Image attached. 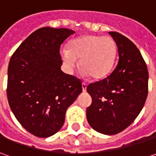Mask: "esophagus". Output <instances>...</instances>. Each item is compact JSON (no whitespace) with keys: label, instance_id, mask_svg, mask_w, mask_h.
Returning <instances> with one entry per match:
<instances>
[{"label":"esophagus","instance_id":"34e87169","mask_svg":"<svg viewBox=\"0 0 156 156\" xmlns=\"http://www.w3.org/2000/svg\"><path fill=\"white\" fill-rule=\"evenodd\" d=\"M81 87H82V90H83V92H86V90H87V84H86L85 82H82Z\"/></svg>","mask_w":156,"mask_h":156}]
</instances>
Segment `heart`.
<instances>
[{
  "instance_id": "b5f03b06",
  "label": "heart",
  "mask_w": 156,
  "mask_h": 156,
  "mask_svg": "<svg viewBox=\"0 0 156 156\" xmlns=\"http://www.w3.org/2000/svg\"><path fill=\"white\" fill-rule=\"evenodd\" d=\"M65 67L72 72L77 67V59L85 75L99 80L111 71L115 61L117 46L111 37L85 34L70 41L68 48L60 50Z\"/></svg>"
}]
</instances>
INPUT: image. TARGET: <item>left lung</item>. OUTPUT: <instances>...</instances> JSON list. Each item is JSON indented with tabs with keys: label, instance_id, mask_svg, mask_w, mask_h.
I'll return each instance as SVG.
<instances>
[{
	"label": "left lung",
	"instance_id": "8db88e82",
	"mask_svg": "<svg viewBox=\"0 0 156 156\" xmlns=\"http://www.w3.org/2000/svg\"><path fill=\"white\" fill-rule=\"evenodd\" d=\"M118 48L119 62L107 78L89 84L92 104L87 108V122L95 131L115 135L139 115L147 96L148 71L136 46L117 32H109Z\"/></svg>",
	"mask_w": 156,
	"mask_h": 156
}]
</instances>
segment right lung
<instances>
[{
  "instance_id": "right-lung-1",
  "label": "right lung",
  "mask_w": 156,
  "mask_h": 156,
  "mask_svg": "<svg viewBox=\"0 0 156 156\" xmlns=\"http://www.w3.org/2000/svg\"><path fill=\"white\" fill-rule=\"evenodd\" d=\"M75 33L69 28L41 27L9 61L10 108L21 126L37 137H49L62 129L68 108L82 92L81 80L61 69L60 47Z\"/></svg>"
}]
</instances>
